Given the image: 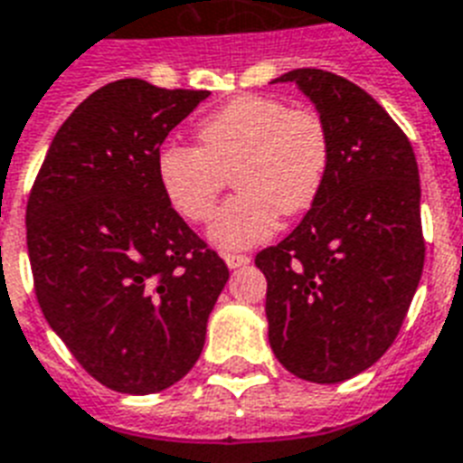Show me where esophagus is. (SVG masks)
Segmentation results:
<instances>
[{
	"mask_svg": "<svg viewBox=\"0 0 463 463\" xmlns=\"http://www.w3.org/2000/svg\"><path fill=\"white\" fill-rule=\"evenodd\" d=\"M225 264L228 269H240V266H247L250 264V257L247 254H223Z\"/></svg>",
	"mask_w": 463,
	"mask_h": 463,
	"instance_id": "obj_1",
	"label": "esophagus"
}]
</instances>
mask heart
<instances>
[{
  "label": "heart",
  "instance_id": "heart-1",
  "mask_svg": "<svg viewBox=\"0 0 463 463\" xmlns=\"http://www.w3.org/2000/svg\"><path fill=\"white\" fill-rule=\"evenodd\" d=\"M197 142L164 146L156 175L168 204L190 223L212 219L228 175H235L240 194L209 225V240L228 251L264 242L280 213L307 212L330 168L326 121L276 97H235L199 123Z\"/></svg>",
  "mask_w": 463,
  "mask_h": 463
}]
</instances>
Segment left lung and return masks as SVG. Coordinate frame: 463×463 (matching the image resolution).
I'll return each instance as SVG.
<instances>
[{
	"label": "left lung",
	"instance_id": "8db88e82",
	"mask_svg": "<svg viewBox=\"0 0 463 463\" xmlns=\"http://www.w3.org/2000/svg\"><path fill=\"white\" fill-rule=\"evenodd\" d=\"M330 135V168L302 223L254 264L266 276L273 354L309 383H342L394 342L426 242L414 149L385 109L342 75L297 69Z\"/></svg>",
	"mask_w": 463,
	"mask_h": 463
}]
</instances>
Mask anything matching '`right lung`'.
<instances>
[{
  "label": "right lung",
  "instance_id": "right-lung-1",
  "mask_svg": "<svg viewBox=\"0 0 463 463\" xmlns=\"http://www.w3.org/2000/svg\"><path fill=\"white\" fill-rule=\"evenodd\" d=\"M206 90L123 78L78 104L49 145L25 209L44 318L101 385L171 388L194 366L228 266L168 204L164 140Z\"/></svg>",
  "mask_w": 463,
  "mask_h": 463
}]
</instances>
